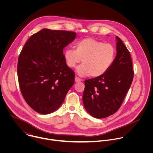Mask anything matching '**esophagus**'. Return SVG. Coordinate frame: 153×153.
Masks as SVG:
<instances>
[{
    "label": "esophagus",
    "instance_id": "34e87169",
    "mask_svg": "<svg viewBox=\"0 0 153 153\" xmlns=\"http://www.w3.org/2000/svg\"><path fill=\"white\" fill-rule=\"evenodd\" d=\"M81 81V79H80V78H79V77H75V82H80Z\"/></svg>",
    "mask_w": 153,
    "mask_h": 153
}]
</instances>
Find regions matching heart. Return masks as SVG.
<instances>
[{"label":"heart","mask_w":153,"mask_h":153,"mask_svg":"<svg viewBox=\"0 0 153 153\" xmlns=\"http://www.w3.org/2000/svg\"><path fill=\"white\" fill-rule=\"evenodd\" d=\"M116 56L114 45L90 37L79 40L76 50L67 48L64 51L65 60L70 68H74L82 60V64L77 68L80 76L96 77L103 75L111 67Z\"/></svg>","instance_id":"1"}]
</instances>
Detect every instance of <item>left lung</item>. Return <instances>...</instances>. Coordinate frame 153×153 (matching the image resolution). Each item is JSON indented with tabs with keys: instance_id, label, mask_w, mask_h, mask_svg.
<instances>
[{
	"instance_id": "obj_1",
	"label": "left lung",
	"mask_w": 153,
	"mask_h": 153,
	"mask_svg": "<svg viewBox=\"0 0 153 153\" xmlns=\"http://www.w3.org/2000/svg\"><path fill=\"white\" fill-rule=\"evenodd\" d=\"M116 40L117 54L111 67L100 76L85 80L83 105L86 111L97 119L117 111L133 80L129 51L119 37Z\"/></svg>"
}]
</instances>
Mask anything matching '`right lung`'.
<instances>
[{"instance_id": "1", "label": "right lung", "mask_w": 153, "mask_h": 153, "mask_svg": "<svg viewBox=\"0 0 153 153\" xmlns=\"http://www.w3.org/2000/svg\"><path fill=\"white\" fill-rule=\"evenodd\" d=\"M76 37L73 31L43 28L32 35L18 59L20 91L35 111L48 114L60 106L74 83L63 50Z\"/></svg>"}]
</instances>
